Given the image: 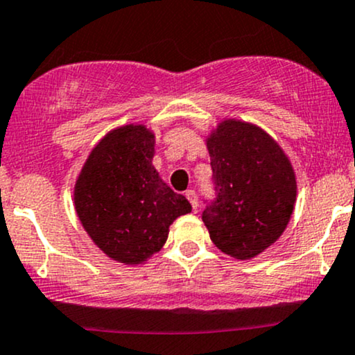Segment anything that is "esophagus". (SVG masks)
Returning <instances> with one entry per match:
<instances>
[{"instance_id":"1","label":"esophagus","mask_w":355,"mask_h":355,"mask_svg":"<svg viewBox=\"0 0 355 355\" xmlns=\"http://www.w3.org/2000/svg\"><path fill=\"white\" fill-rule=\"evenodd\" d=\"M186 198L191 202V206H193V209H198V194L194 191H186Z\"/></svg>"}]
</instances>
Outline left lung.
Here are the masks:
<instances>
[{"mask_svg":"<svg viewBox=\"0 0 355 355\" xmlns=\"http://www.w3.org/2000/svg\"><path fill=\"white\" fill-rule=\"evenodd\" d=\"M212 191L202 220L216 248L251 259L279 239L295 202L289 159L268 132L227 119L207 137Z\"/></svg>","mask_w":355,"mask_h":355,"instance_id":"1","label":"left lung"}]
</instances>
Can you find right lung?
I'll return each mask as SVG.
<instances>
[{
  "instance_id": "obj_1",
  "label": "right lung",
  "mask_w": 355,
  "mask_h": 355,
  "mask_svg": "<svg viewBox=\"0 0 355 355\" xmlns=\"http://www.w3.org/2000/svg\"><path fill=\"white\" fill-rule=\"evenodd\" d=\"M154 135L129 124L99 141L74 186V207L93 243L111 259L141 264L164 245L169 226L191 212L153 166Z\"/></svg>"
}]
</instances>
